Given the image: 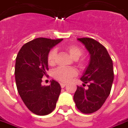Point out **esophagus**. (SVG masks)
Instances as JSON below:
<instances>
[{"label": "esophagus", "mask_w": 128, "mask_h": 128, "mask_svg": "<svg viewBox=\"0 0 128 128\" xmlns=\"http://www.w3.org/2000/svg\"><path fill=\"white\" fill-rule=\"evenodd\" d=\"M66 83H60V86H61L62 88H64L66 86Z\"/></svg>", "instance_id": "1"}]
</instances>
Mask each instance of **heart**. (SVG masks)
<instances>
[{
  "instance_id": "1",
  "label": "heart",
  "mask_w": 128,
  "mask_h": 128,
  "mask_svg": "<svg viewBox=\"0 0 128 128\" xmlns=\"http://www.w3.org/2000/svg\"><path fill=\"white\" fill-rule=\"evenodd\" d=\"M64 49L69 53L70 56L73 60L78 62V65L80 67H84L86 64V58H81L83 51L80 48L75 45H67L64 46ZM57 56V51L55 49H52L49 51L47 56V62L49 66H54L56 64V59ZM76 70L73 68H64L60 67L54 71L53 76L56 80L62 82H67L70 79L76 75Z\"/></svg>"
}]
</instances>
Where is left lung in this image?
I'll use <instances>...</instances> for the list:
<instances>
[{"mask_svg": "<svg viewBox=\"0 0 128 128\" xmlns=\"http://www.w3.org/2000/svg\"><path fill=\"white\" fill-rule=\"evenodd\" d=\"M90 54V62L81 80L83 86H78L73 99L79 110L90 114L101 108L109 96L114 80L112 60L106 48L95 40L78 38Z\"/></svg>", "mask_w": 128, "mask_h": 128, "instance_id": "1", "label": "left lung"}]
</instances>
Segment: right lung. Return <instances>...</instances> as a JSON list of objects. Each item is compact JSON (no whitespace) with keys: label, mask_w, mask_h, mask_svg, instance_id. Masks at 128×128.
<instances>
[{"label":"right lung","mask_w":128,"mask_h":128,"mask_svg":"<svg viewBox=\"0 0 128 128\" xmlns=\"http://www.w3.org/2000/svg\"><path fill=\"white\" fill-rule=\"evenodd\" d=\"M62 39L38 38L27 42L19 50L15 65L17 90L27 108L37 115L52 112L61 92V86L55 80L49 86H42V78L48 70L47 56L54 46Z\"/></svg>","instance_id":"add662e5"}]
</instances>
